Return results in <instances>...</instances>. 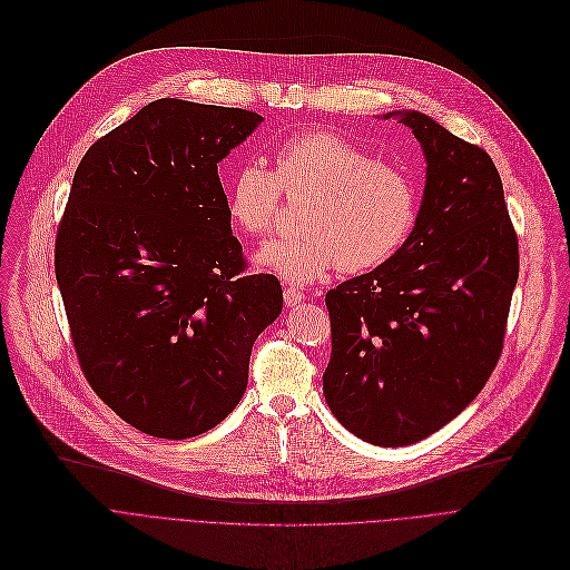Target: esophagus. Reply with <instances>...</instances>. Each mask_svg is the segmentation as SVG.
Wrapping results in <instances>:
<instances>
[{
	"mask_svg": "<svg viewBox=\"0 0 570 570\" xmlns=\"http://www.w3.org/2000/svg\"><path fill=\"white\" fill-rule=\"evenodd\" d=\"M283 298H285V305H296V303H301L305 298V292L298 289L296 285H287L283 289Z\"/></svg>",
	"mask_w": 570,
	"mask_h": 570,
	"instance_id": "esophagus-1",
	"label": "esophagus"
}]
</instances>
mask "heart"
Returning a JSON list of instances; mask_svg holds the SVG:
<instances>
[{
	"label": "heart",
	"mask_w": 570,
	"mask_h": 570,
	"mask_svg": "<svg viewBox=\"0 0 570 570\" xmlns=\"http://www.w3.org/2000/svg\"><path fill=\"white\" fill-rule=\"evenodd\" d=\"M287 197H307L303 234L267 243L256 261L294 283H312L330 269L371 272L406 243L417 188L395 164L382 161L351 139L325 132H294L274 148V170L247 161L226 184V208L247 236L274 232Z\"/></svg>",
	"instance_id": "heart-1"
}]
</instances>
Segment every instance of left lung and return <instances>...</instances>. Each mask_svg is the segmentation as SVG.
Masks as SVG:
<instances>
[{
    "label": "left lung",
    "mask_w": 570,
    "mask_h": 570,
    "mask_svg": "<svg viewBox=\"0 0 570 570\" xmlns=\"http://www.w3.org/2000/svg\"><path fill=\"white\" fill-rule=\"evenodd\" d=\"M391 117L424 150V197L391 261L325 294L332 353L323 393L357 438L402 446L451 422L494 373L519 240L483 148L420 111Z\"/></svg>",
    "instance_id": "8db88e82"
}]
</instances>
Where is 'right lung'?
<instances>
[{"mask_svg": "<svg viewBox=\"0 0 570 570\" xmlns=\"http://www.w3.org/2000/svg\"><path fill=\"white\" fill-rule=\"evenodd\" d=\"M263 121L159 98L80 159L53 265L82 375L135 429L199 435L240 402L258 334L281 314L252 274L217 164Z\"/></svg>", "mask_w": 570, "mask_h": 570, "instance_id": "add662e5", "label": "right lung"}]
</instances>
